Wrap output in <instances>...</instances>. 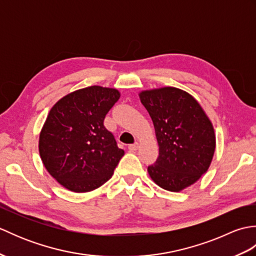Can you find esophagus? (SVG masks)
<instances>
[{
  "instance_id": "esophagus-1",
  "label": "esophagus",
  "mask_w": 256,
  "mask_h": 256,
  "mask_svg": "<svg viewBox=\"0 0 256 256\" xmlns=\"http://www.w3.org/2000/svg\"><path fill=\"white\" fill-rule=\"evenodd\" d=\"M138 148V143H134V144L128 145V150L130 152H136Z\"/></svg>"
}]
</instances>
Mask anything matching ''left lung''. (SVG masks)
<instances>
[{
	"label": "left lung",
	"mask_w": 256,
	"mask_h": 256,
	"mask_svg": "<svg viewBox=\"0 0 256 256\" xmlns=\"http://www.w3.org/2000/svg\"><path fill=\"white\" fill-rule=\"evenodd\" d=\"M140 99L153 120L160 146L148 172L162 189L180 192L211 164L216 148L212 123L192 96L174 86L142 91Z\"/></svg>",
	"instance_id": "1"
}]
</instances>
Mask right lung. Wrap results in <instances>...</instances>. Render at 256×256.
<instances>
[{"label": "right lung", "mask_w": 256, "mask_h": 256, "mask_svg": "<svg viewBox=\"0 0 256 256\" xmlns=\"http://www.w3.org/2000/svg\"><path fill=\"white\" fill-rule=\"evenodd\" d=\"M118 99L116 89L91 86L64 96L50 111L40 135V158L70 192H86L102 186L124 155L103 124Z\"/></svg>", "instance_id": "1"}]
</instances>
